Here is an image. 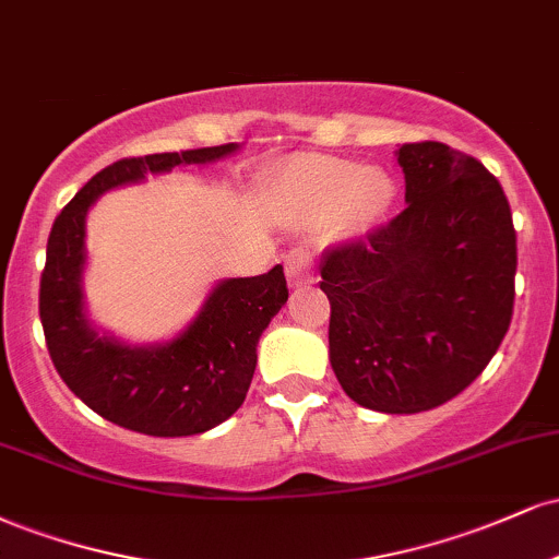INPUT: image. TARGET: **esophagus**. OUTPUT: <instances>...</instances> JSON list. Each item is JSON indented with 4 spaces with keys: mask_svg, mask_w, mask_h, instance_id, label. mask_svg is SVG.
I'll use <instances>...</instances> for the list:
<instances>
[{
    "mask_svg": "<svg viewBox=\"0 0 559 559\" xmlns=\"http://www.w3.org/2000/svg\"><path fill=\"white\" fill-rule=\"evenodd\" d=\"M286 275L292 286H307L316 281V260L305 249H294L286 260Z\"/></svg>",
    "mask_w": 559,
    "mask_h": 559,
    "instance_id": "obj_1",
    "label": "esophagus"
}]
</instances>
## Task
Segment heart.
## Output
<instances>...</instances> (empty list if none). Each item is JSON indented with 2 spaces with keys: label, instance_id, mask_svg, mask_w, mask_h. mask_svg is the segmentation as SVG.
<instances>
[{
  "label": "heart",
  "instance_id": "obj_1",
  "mask_svg": "<svg viewBox=\"0 0 559 559\" xmlns=\"http://www.w3.org/2000/svg\"><path fill=\"white\" fill-rule=\"evenodd\" d=\"M391 197L386 176L362 170L349 159L325 155H301L281 170L275 199L281 215L297 226H312L338 215L346 204L376 213Z\"/></svg>",
  "mask_w": 559,
  "mask_h": 559
}]
</instances>
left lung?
Instances as JSON below:
<instances>
[{
	"instance_id": "left-lung-1",
	"label": "left lung",
	"mask_w": 559,
	"mask_h": 559,
	"mask_svg": "<svg viewBox=\"0 0 559 559\" xmlns=\"http://www.w3.org/2000/svg\"><path fill=\"white\" fill-rule=\"evenodd\" d=\"M402 210L323 254L331 368L378 413L433 409L497 355L515 305L518 236L502 186L441 141L400 150Z\"/></svg>"
}]
</instances>
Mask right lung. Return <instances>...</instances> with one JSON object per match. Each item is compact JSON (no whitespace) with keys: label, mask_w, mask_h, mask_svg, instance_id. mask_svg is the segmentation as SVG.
I'll list each match as a JSON object with an SVG mask.
<instances>
[{"label":"right lung","mask_w":559,"mask_h":559,"mask_svg":"<svg viewBox=\"0 0 559 559\" xmlns=\"http://www.w3.org/2000/svg\"><path fill=\"white\" fill-rule=\"evenodd\" d=\"M236 144L163 155L123 157L102 168L55 217L38 316L57 373L105 420L146 436H194L221 426L241 407L258 365V342L286 305L284 267L230 278L210 294L194 323L163 346H126L99 336L83 318V223L102 191L133 183L144 173L210 163Z\"/></svg>","instance_id":"obj_1"}]
</instances>
